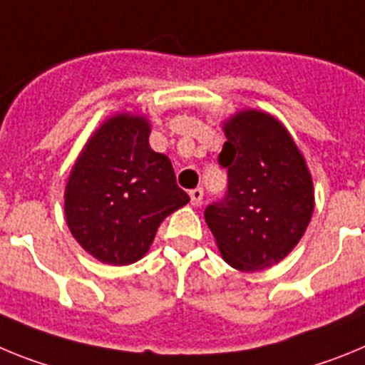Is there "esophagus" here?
Instances as JSON below:
<instances>
[{
	"label": "esophagus",
	"mask_w": 365,
	"mask_h": 365,
	"mask_svg": "<svg viewBox=\"0 0 365 365\" xmlns=\"http://www.w3.org/2000/svg\"><path fill=\"white\" fill-rule=\"evenodd\" d=\"M202 195H205V192H202V188H193L192 192H190V201H192L193 206H199L202 202Z\"/></svg>",
	"instance_id": "obj_1"
}]
</instances>
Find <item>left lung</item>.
Here are the masks:
<instances>
[{
  "label": "left lung",
  "mask_w": 365,
  "mask_h": 365,
  "mask_svg": "<svg viewBox=\"0 0 365 365\" xmlns=\"http://www.w3.org/2000/svg\"><path fill=\"white\" fill-rule=\"evenodd\" d=\"M219 164L228 170L227 195L205 219L228 265L256 272L276 265L298 245L314 210V188L302 151L285 125L257 109L222 124Z\"/></svg>",
  "instance_id": "left-lung-1"
}]
</instances>
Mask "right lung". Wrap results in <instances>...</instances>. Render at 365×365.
I'll return each instance as SVG.
<instances>
[{"label": "right lung", "instance_id": "1", "mask_svg": "<svg viewBox=\"0 0 365 365\" xmlns=\"http://www.w3.org/2000/svg\"><path fill=\"white\" fill-rule=\"evenodd\" d=\"M150 131L143 115H113L87 140L67 180V227L108 265L140 259L160 222L190 201L170 159L150 148Z\"/></svg>", "mask_w": 365, "mask_h": 365}]
</instances>
